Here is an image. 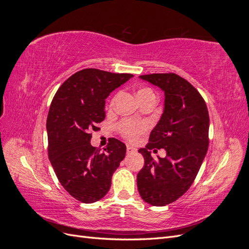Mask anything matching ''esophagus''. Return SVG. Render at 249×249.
I'll use <instances>...</instances> for the list:
<instances>
[{"mask_svg": "<svg viewBox=\"0 0 249 249\" xmlns=\"http://www.w3.org/2000/svg\"><path fill=\"white\" fill-rule=\"evenodd\" d=\"M126 153H127V154H134V153H136V148H134V147L131 146V145H127V146H126Z\"/></svg>", "mask_w": 249, "mask_h": 249, "instance_id": "obj_1", "label": "esophagus"}]
</instances>
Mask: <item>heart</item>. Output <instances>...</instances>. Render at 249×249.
Listing matches in <instances>:
<instances>
[{"mask_svg":"<svg viewBox=\"0 0 249 249\" xmlns=\"http://www.w3.org/2000/svg\"><path fill=\"white\" fill-rule=\"evenodd\" d=\"M148 95H155V93L152 89L147 88V87L139 89L137 92V96L139 100L143 99V97H145V96H148ZM114 101H115V99L112 100L111 107L114 105ZM119 129L125 138L133 140L136 138L139 134H141L146 129V124L143 123H134V122H131V120H124V122L120 124Z\"/></svg>","mask_w":249,"mask_h":249,"instance_id":"heart-1","label":"heart"}]
</instances>
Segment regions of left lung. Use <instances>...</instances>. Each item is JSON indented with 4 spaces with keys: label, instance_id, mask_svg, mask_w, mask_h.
<instances>
[{
    "label": "left lung",
    "instance_id": "1",
    "mask_svg": "<svg viewBox=\"0 0 249 249\" xmlns=\"http://www.w3.org/2000/svg\"><path fill=\"white\" fill-rule=\"evenodd\" d=\"M139 78L161 88L165 94L163 114L149 135V143L138 150L144 158V166L137 175L142 199L162 207L186 193L197 176L209 146V112L197 90L176 73ZM153 148H164L167 157L154 160L148 150Z\"/></svg>",
    "mask_w": 249,
    "mask_h": 249
}]
</instances>
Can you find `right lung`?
<instances>
[{"instance_id":"1","label":"right lung","mask_w":249,"mask_h":249,"mask_svg":"<svg viewBox=\"0 0 249 249\" xmlns=\"http://www.w3.org/2000/svg\"><path fill=\"white\" fill-rule=\"evenodd\" d=\"M133 77L85 69L67 79L52 101L47 119L49 159L60 184L72 197L92 203L111 187L126 146L110 138L104 152L90 144L91 132L106 117L105 100Z\"/></svg>"}]
</instances>
